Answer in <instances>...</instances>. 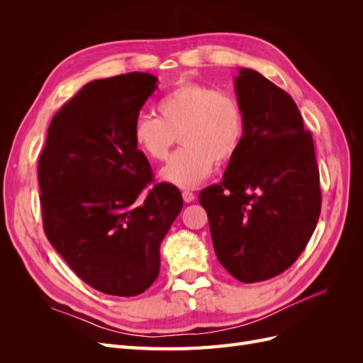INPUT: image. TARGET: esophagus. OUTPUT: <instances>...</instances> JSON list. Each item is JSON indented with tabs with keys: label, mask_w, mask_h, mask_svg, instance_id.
I'll return each mask as SVG.
<instances>
[{
	"label": "esophagus",
	"mask_w": 363,
	"mask_h": 363,
	"mask_svg": "<svg viewBox=\"0 0 363 363\" xmlns=\"http://www.w3.org/2000/svg\"><path fill=\"white\" fill-rule=\"evenodd\" d=\"M182 195H183L184 203H192V201L195 200V195H194V192H191V191H183Z\"/></svg>",
	"instance_id": "obj_1"
}]
</instances>
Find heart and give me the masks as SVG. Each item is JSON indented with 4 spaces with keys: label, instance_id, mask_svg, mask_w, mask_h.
Listing matches in <instances>:
<instances>
[{
    "label": "heart",
    "instance_id": "1",
    "mask_svg": "<svg viewBox=\"0 0 363 363\" xmlns=\"http://www.w3.org/2000/svg\"><path fill=\"white\" fill-rule=\"evenodd\" d=\"M159 118L139 115L131 128L135 144L150 159L168 157L175 140L183 144L160 171L177 188H195L212 172L215 162L232 160L245 136L242 104L232 94L203 83H182L157 103Z\"/></svg>",
    "mask_w": 363,
    "mask_h": 363
}]
</instances>
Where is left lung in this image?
<instances>
[{
    "instance_id": "1",
    "label": "left lung",
    "mask_w": 363,
    "mask_h": 363,
    "mask_svg": "<svg viewBox=\"0 0 363 363\" xmlns=\"http://www.w3.org/2000/svg\"><path fill=\"white\" fill-rule=\"evenodd\" d=\"M235 91L245 136L223 182L200 192L218 260L235 279L263 281L286 271L321 212L313 139L289 94L240 68Z\"/></svg>"
}]
</instances>
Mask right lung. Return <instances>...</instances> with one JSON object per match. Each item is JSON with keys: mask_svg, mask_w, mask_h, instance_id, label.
<instances>
[{"mask_svg": "<svg viewBox=\"0 0 363 363\" xmlns=\"http://www.w3.org/2000/svg\"><path fill=\"white\" fill-rule=\"evenodd\" d=\"M157 79L130 72L84 84L54 115L38 175L43 230L84 283L133 296L159 276L160 244L183 207L180 191L155 184L131 128Z\"/></svg>", "mask_w": 363, "mask_h": 363, "instance_id": "obj_1", "label": "right lung"}]
</instances>
